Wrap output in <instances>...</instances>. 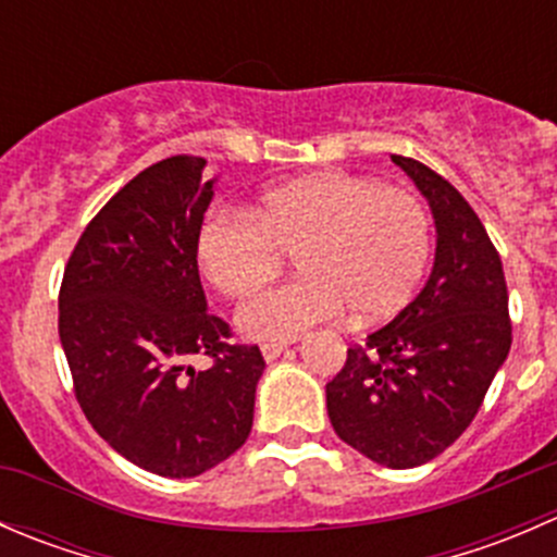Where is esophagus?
<instances>
[{"mask_svg": "<svg viewBox=\"0 0 557 557\" xmlns=\"http://www.w3.org/2000/svg\"><path fill=\"white\" fill-rule=\"evenodd\" d=\"M285 350H288V342H263L261 345V356L267 358V361H274V358L283 356Z\"/></svg>", "mask_w": 557, "mask_h": 557, "instance_id": "34e87169", "label": "esophagus"}]
</instances>
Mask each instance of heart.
I'll return each instance as SVG.
<instances>
[{"label":"heart","instance_id":"b5f03b06","mask_svg":"<svg viewBox=\"0 0 557 557\" xmlns=\"http://www.w3.org/2000/svg\"><path fill=\"white\" fill-rule=\"evenodd\" d=\"M205 277L228 299L267 285L296 252L301 277L237 312L250 339H294L347 307L361 323L396 314L423 280L431 221L418 196L356 174H310L269 188L250 212L221 210L199 232Z\"/></svg>","mask_w":557,"mask_h":557}]
</instances>
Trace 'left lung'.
<instances>
[{"label":"left lung","instance_id":"obj_1","mask_svg":"<svg viewBox=\"0 0 557 557\" xmlns=\"http://www.w3.org/2000/svg\"><path fill=\"white\" fill-rule=\"evenodd\" d=\"M425 196L434 269L391 323L347 350L325 385L336 436L387 469L434 460L469 429L512 345L502 258L469 201L442 174L391 156Z\"/></svg>","mask_w":557,"mask_h":557}]
</instances>
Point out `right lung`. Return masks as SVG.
Here are the masks:
<instances>
[{
  "label": "right lung",
  "instance_id": "right-lung-1",
  "mask_svg": "<svg viewBox=\"0 0 557 557\" xmlns=\"http://www.w3.org/2000/svg\"><path fill=\"white\" fill-rule=\"evenodd\" d=\"M207 161L172 156L123 185L64 269L59 336L88 423L145 471L188 480L245 445L263 363L207 312L196 243ZM207 355L199 373L187 361Z\"/></svg>",
  "mask_w": 557,
  "mask_h": 557
}]
</instances>
